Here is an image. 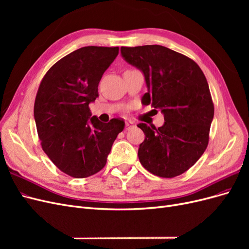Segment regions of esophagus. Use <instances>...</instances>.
Segmentation results:
<instances>
[{
  "label": "esophagus",
  "instance_id": "34e87169",
  "mask_svg": "<svg viewBox=\"0 0 249 249\" xmlns=\"http://www.w3.org/2000/svg\"><path fill=\"white\" fill-rule=\"evenodd\" d=\"M134 127V124L132 122H126L125 123V130H131Z\"/></svg>",
  "mask_w": 249,
  "mask_h": 249
}]
</instances>
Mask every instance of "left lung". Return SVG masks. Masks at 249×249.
<instances>
[{
    "mask_svg": "<svg viewBox=\"0 0 249 249\" xmlns=\"http://www.w3.org/2000/svg\"><path fill=\"white\" fill-rule=\"evenodd\" d=\"M122 56L144 74L147 92L143 105L160 109L162 126L139 124L145 139L139 161L161 178L182 175L196 163L209 143L214 104L207 79L192 59L158 44L122 47Z\"/></svg>",
    "mask_w": 249,
    "mask_h": 249,
    "instance_id": "1",
    "label": "left lung"
}]
</instances>
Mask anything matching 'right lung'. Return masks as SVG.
<instances>
[{
  "mask_svg": "<svg viewBox=\"0 0 249 249\" xmlns=\"http://www.w3.org/2000/svg\"><path fill=\"white\" fill-rule=\"evenodd\" d=\"M118 51V47L81 48L60 59L40 82L34 118L41 147L70 177L88 178L102 170L113 142L124 127L122 119L100 122L91 117L89 109Z\"/></svg>",
  "mask_w": 249,
  "mask_h": 249,
  "instance_id": "obj_1",
  "label": "right lung"
}]
</instances>
